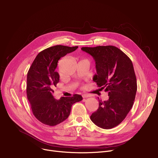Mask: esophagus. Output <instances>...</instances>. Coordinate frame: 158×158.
Instances as JSON below:
<instances>
[{
  "mask_svg": "<svg viewBox=\"0 0 158 158\" xmlns=\"http://www.w3.org/2000/svg\"><path fill=\"white\" fill-rule=\"evenodd\" d=\"M82 97H83V98H87V97H91V95H89V94H83V95H82Z\"/></svg>",
  "mask_w": 158,
  "mask_h": 158,
  "instance_id": "obj_1",
  "label": "esophagus"
}]
</instances>
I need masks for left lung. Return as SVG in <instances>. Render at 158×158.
Segmentation results:
<instances>
[{
    "instance_id": "left-lung-1",
    "label": "left lung",
    "mask_w": 158,
    "mask_h": 158,
    "mask_svg": "<svg viewBox=\"0 0 158 158\" xmlns=\"http://www.w3.org/2000/svg\"><path fill=\"white\" fill-rule=\"evenodd\" d=\"M81 49L94 57L97 73L93 80L109 96L107 101H98V108L90 119L99 127L112 129L125 119L135 101L137 81L133 64L125 53L114 46Z\"/></svg>"
}]
</instances>
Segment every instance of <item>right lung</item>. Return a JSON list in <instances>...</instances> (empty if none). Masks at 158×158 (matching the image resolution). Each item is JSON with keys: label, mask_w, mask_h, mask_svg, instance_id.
Listing matches in <instances>:
<instances>
[{"label": "right lung", "mask_w": 158, "mask_h": 158, "mask_svg": "<svg viewBox=\"0 0 158 158\" xmlns=\"http://www.w3.org/2000/svg\"><path fill=\"white\" fill-rule=\"evenodd\" d=\"M78 48L56 45L40 52L32 62L27 72V97L35 117L42 123L50 126L57 125L69 117L72 106L82 100L81 95L54 98V87L60 81L55 71L57 62L66 54Z\"/></svg>", "instance_id": "right-lung-1"}]
</instances>
